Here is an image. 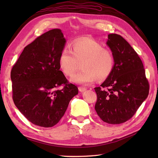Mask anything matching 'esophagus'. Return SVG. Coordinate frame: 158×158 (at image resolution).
Returning a JSON list of instances; mask_svg holds the SVG:
<instances>
[{"label": "esophagus", "instance_id": "1", "mask_svg": "<svg viewBox=\"0 0 158 158\" xmlns=\"http://www.w3.org/2000/svg\"><path fill=\"white\" fill-rule=\"evenodd\" d=\"M79 92H84V91H85V90H86V88H84V87H79Z\"/></svg>", "mask_w": 158, "mask_h": 158}]
</instances>
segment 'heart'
I'll use <instances>...</instances> for the list:
<instances>
[{
	"label": "heart",
	"instance_id": "1",
	"mask_svg": "<svg viewBox=\"0 0 158 158\" xmlns=\"http://www.w3.org/2000/svg\"><path fill=\"white\" fill-rule=\"evenodd\" d=\"M82 63L81 72L75 74L71 81L87 85L97 79L103 81L111 75L115 65L112 52L92 39H81L74 41L72 50L64 48L60 52L59 65L66 76H72Z\"/></svg>",
	"mask_w": 158,
	"mask_h": 158
}]
</instances>
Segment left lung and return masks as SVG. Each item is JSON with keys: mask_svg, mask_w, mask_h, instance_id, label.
Instances as JSON below:
<instances>
[{"mask_svg": "<svg viewBox=\"0 0 158 158\" xmlns=\"http://www.w3.org/2000/svg\"><path fill=\"white\" fill-rule=\"evenodd\" d=\"M115 60L113 72L95 88V110L103 122L119 124L132 118L148 96L149 84L139 55L122 36L108 35Z\"/></svg>", "mask_w": 158, "mask_h": 158, "instance_id": "obj_1", "label": "left lung"}]
</instances>
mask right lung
<instances>
[{
	"label": "right lung",
	"mask_w": 158,
	"mask_h": 158,
	"mask_svg": "<svg viewBox=\"0 0 158 158\" xmlns=\"http://www.w3.org/2000/svg\"><path fill=\"white\" fill-rule=\"evenodd\" d=\"M65 43L60 29L51 30L25 47L12 67L13 100L35 125L55 126L78 94L77 87L60 70L59 57ZM60 86L63 88L58 89Z\"/></svg>",
	"instance_id": "right-lung-1"
}]
</instances>
